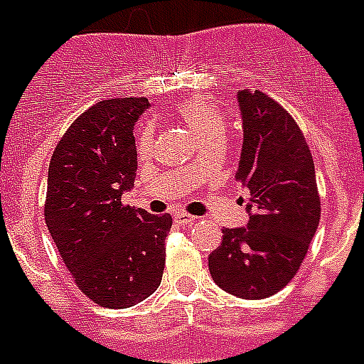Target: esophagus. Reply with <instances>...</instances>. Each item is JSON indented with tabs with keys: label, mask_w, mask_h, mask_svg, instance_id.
Listing matches in <instances>:
<instances>
[{
	"label": "esophagus",
	"mask_w": 364,
	"mask_h": 364,
	"mask_svg": "<svg viewBox=\"0 0 364 364\" xmlns=\"http://www.w3.org/2000/svg\"><path fill=\"white\" fill-rule=\"evenodd\" d=\"M194 219H196V217L187 215V213H177V215L173 217V221H176L177 225H181V227H187V225H193Z\"/></svg>",
	"instance_id": "esophagus-1"
}]
</instances>
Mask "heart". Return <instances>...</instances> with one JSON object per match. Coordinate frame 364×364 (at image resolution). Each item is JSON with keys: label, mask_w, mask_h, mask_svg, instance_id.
<instances>
[{"label": "heart", "mask_w": 364, "mask_h": 364, "mask_svg": "<svg viewBox=\"0 0 364 364\" xmlns=\"http://www.w3.org/2000/svg\"><path fill=\"white\" fill-rule=\"evenodd\" d=\"M177 117L191 128L200 143L225 132V117L221 111L202 98H188L181 102L177 107ZM151 143H153L151 126H143L137 134V151L145 153L151 147Z\"/></svg>", "instance_id": "obj_1"}]
</instances>
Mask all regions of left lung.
I'll use <instances>...</instances> for the list:
<instances>
[{"mask_svg":"<svg viewBox=\"0 0 364 364\" xmlns=\"http://www.w3.org/2000/svg\"><path fill=\"white\" fill-rule=\"evenodd\" d=\"M243 143L236 179L249 191L247 227L223 228L213 282L245 300L268 299L299 272L321 217L316 166L299 124L260 90H240Z\"/></svg>","mask_w":364,"mask_h":364,"instance_id":"obj_1","label":"left lung"}]
</instances>
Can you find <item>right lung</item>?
I'll use <instances>...</instances> for the list:
<instances>
[{
  "label": "right lung",
  "mask_w": 364,
  "mask_h": 364,
  "mask_svg": "<svg viewBox=\"0 0 364 364\" xmlns=\"http://www.w3.org/2000/svg\"><path fill=\"white\" fill-rule=\"evenodd\" d=\"M149 105L98 102L70 126L48 166V232L77 287L104 308H130L162 282L171 217L121 202L136 179L134 124Z\"/></svg>",
  "instance_id": "1"
}]
</instances>
